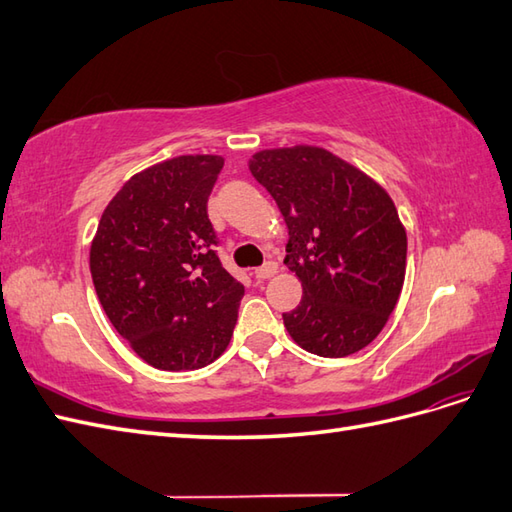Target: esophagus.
Returning a JSON list of instances; mask_svg holds the SVG:
<instances>
[{"label":"esophagus","instance_id":"obj_1","mask_svg":"<svg viewBox=\"0 0 512 512\" xmlns=\"http://www.w3.org/2000/svg\"><path fill=\"white\" fill-rule=\"evenodd\" d=\"M275 273H277V265L269 260V262H265V265L254 271V277H256V280H269V277H273Z\"/></svg>","mask_w":512,"mask_h":512}]
</instances>
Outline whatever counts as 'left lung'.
Wrapping results in <instances>:
<instances>
[{"label": "left lung", "mask_w": 512, "mask_h": 512, "mask_svg": "<svg viewBox=\"0 0 512 512\" xmlns=\"http://www.w3.org/2000/svg\"><path fill=\"white\" fill-rule=\"evenodd\" d=\"M250 170L284 215V265L303 286L284 327L312 354L359 352L393 314L406 277V228L391 196L320 147L258 151Z\"/></svg>", "instance_id": "obj_1"}]
</instances>
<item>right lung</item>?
I'll return each instance as SVG.
<instances>
[{
  "mask_svg": "<svg viewBox=\"0 0 512 512\" xmlns=\"http://www.w3.org/2000/svg\"><path fill=\"white\" fill-rule=\"evenodd\" d=\"M222 168L220 156H179L134 175L91 241V277L108 320L158 369L213 363L235 329L245 288L222 267L207 215Z\"/></svg>",
  "mask_w": 512,
  "mask_h": 512,
  "instance_id": "obj_1",
  "label": "right lung"
}]
</instances>
